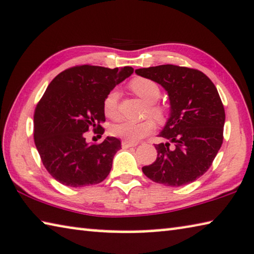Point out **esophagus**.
Returning <instances> with one entry per match:
<instances>
[{"mask_svg":"<svg viewBox=\"0 0 254 254\" xmlns=\"http://www.w3.org/2000/svg\"><path fill=\"white\" fill-rule=\"evenodd\" d=\"M136 143L134 142H130V141H126V140H123L122 141V148H130V147H135Z\"/></svg>","mask_w":254,"mask_h":254,"instance_id":"obj_1","label":"esophagus"}]
</instances>
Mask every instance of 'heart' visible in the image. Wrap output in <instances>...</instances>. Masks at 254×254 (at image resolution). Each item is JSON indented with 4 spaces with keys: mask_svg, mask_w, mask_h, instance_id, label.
<instances>
[{
    "mask_svg": "<svg viewBox=\"0 0 254 254\" xmlns=\"http://www.w3.org/2000/svg\"><path fill=\"white\" fill-rule=\"evenodd\" d=\"M128 88L134 92L136 96L142 98L148 103L147 114L151 115L157 122L163 123L166 120L167 108L163 104L157 102L159 99L160 87L154 80L136 76L128 82ZM104 113L108 119L116 120L119 118V92L116 90H111L105 96L103 102ZM155 130V122L151 119L143 120L141 122H131L124 121L119 124H115L112 127V133L126 140V141L136 142L144 136L150 134Z\"/></svg>",
    "mask_w": 254,
    "mask_h": 254,
    "instance_id": "heart-1",
    "label": "heart"
}]
</instances>
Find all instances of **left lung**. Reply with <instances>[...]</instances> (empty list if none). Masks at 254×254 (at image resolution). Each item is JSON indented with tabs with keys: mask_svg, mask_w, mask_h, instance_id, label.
I'll use <instances>...</instances> for the list:
<instances>
[{
	"mask_svg": "<svg viewBox=\"0 0 254 254\" xmlns=\"http://www.w3.org/2000/svg\"><path fill=\"white\" fill-rule=\"evenodd\" d=\"M135 73L162 84L170 96L171 116L155 144L157 159L142 167L156 183L183 187L202 176L223 144L225 110L215 84L196 69L164 64Z\"/></svg>",
	"mask_w": 254,
	"mask_h": 254,
	"instance_id": "obj_1",
	"label": "left lung"
}]
</instances>
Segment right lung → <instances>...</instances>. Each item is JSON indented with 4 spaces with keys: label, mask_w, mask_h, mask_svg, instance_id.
<instances>
[{
    "label": "right lung",
    "mask_w": 254,
    "mask_h": 254,
    "mask_svg": "<svg viewBox=\"0 0 254 254\" xmlns=\"http://www.w3.org/2000/svg\"><path fill=\"white\" fill-rule=\"evenodd\" d=\"M132 73L131 66L83 64L62 71L48 84L35 108L34 139L43 165L58 182L81 188L103 182L110 174L121 141L107 136L87 143L86 132L104 133V98Z\"/></svg>",
    "instance_id": "right-lung-1"
}]
</instances>
